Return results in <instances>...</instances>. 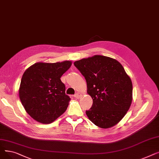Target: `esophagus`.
I'll use <instances>...</instances> for the list:
<instances>
[{"label":"esophagus","instance_id":"obj_1","mask_svg":"<svg viewBox=\"0 0 159 159\" xmlns=\"http://www.w3.org/2000/svg\"><path fill=\"white\" fill-rule=\"evenodd\" d=\"M81 97H82V94L80 93H77L76 94L74 95V97L76 98H80Z\"/></svg>","mask_w":159,"mask_h":159}]
</instances>
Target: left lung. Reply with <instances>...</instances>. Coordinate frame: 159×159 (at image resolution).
<instances>
[{
	"instance_id": "8db88e82",
	"label": "left lung",
	"mask_w": 159,
	"mask_h": 159,
	"mask_svg": "<svg viewBox=\"0 0 159 159\" xmlns=\"http://www.w3.org/2000/svg\"><path fill=\"white\" fill-rule=\"evenodd\" d=\"M74 65L84 77L87 93L93 99L92 106L86 111L88 119L101 128L115 126L132 102V82L122 64L96 55L75 61Z\"/></svg>"
}]
</instances>
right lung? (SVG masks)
I'll return each mask as SVG.
<instances>
[{"mask_svg":"<svg viewBox=\"0 0 159 159\" xmlns=\"http://www.w3.org/2000/svg\"><path fill=\"white\" fill-rule=\"evenodd\" d=\"M72 62H37L24 71L19 88V98L30 116L42 124H50L62 115L70 98L65 93L61 77Z\"/></svg>","mask_w":159,"mask_h":159,"instance_id":"1","label":"right lung"}]
</instances>
